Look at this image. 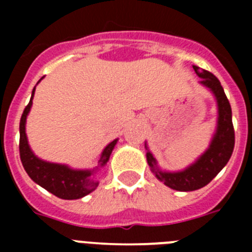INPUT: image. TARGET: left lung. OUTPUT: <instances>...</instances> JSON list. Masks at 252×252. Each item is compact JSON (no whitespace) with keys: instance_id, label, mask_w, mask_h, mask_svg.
Masks as SVG:
<instances>
[{"instance_id":"left-lung-1","label":"left lung","mask_w":252,"mask_h":252,"mask_svg":"<svg viewBox=\"0 0 252 252\" xmlns=\"http://www.w3.org/2000/svg\"><path fill=\"white\" fill-rule=\"evenodd\" d=\"M194 72L199 78L201 83L207 87L215 94L218 107L217 130L213 135L209 148L203 155L198 158L197 161L182 171H164L159 169L157 160L150 151L146 153V160L155 177L165 184L166 187L180 192H190L203 188L216 175L224 168L235 148V130L232 125V111L231 104L227 99L221 82L217 77L208 70L193 65ZM146 148V146H145Z\"/></svg>"}]
</instances>
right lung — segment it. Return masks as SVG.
<instances>
[{
  "instance_id": "add662e5",
  "label": "right lung",
  "mask_w": 252,
  "mask_h": 252,
  "mask_svg": "<svg viewBox=\"0 0 252 252\" xmlns=\"http://www.w3.org/2000/svg\"><path fill=\"white\" fill-rule=\"evenodd\" d=\"M35 88L32 90L30 102L25 107L24 113L20 120V158L29 177L34 180L35 183L43 187L51 194L57 195L62 199H79L84 195L90 194L97 187L98 182L93 179V175L99 170V168L104 166L110 159L113 148L117 144V139L110 142L103 149L101 158L98 160V166L92 170H74L66 165L48 162L39 159L29 146L28 137L25 132V125L28 113L30 112L32 97H34Z\"/></svg>"
}]
</instances>
